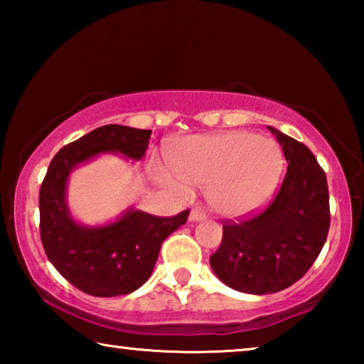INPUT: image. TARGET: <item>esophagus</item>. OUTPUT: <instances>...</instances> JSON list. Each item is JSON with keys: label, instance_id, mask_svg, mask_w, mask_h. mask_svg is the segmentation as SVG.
Listing matches in <instances>:
<instances>
[{"label": "esophagus", "instance_id": "34e87169", "mask_svg": "<svg viewBox=\"0 0 364 364\" xmlns=\"http://www.w3.org/2000/svg\"><path fill=\"white\" fill-rule=\"evenodd\" d=\"M205 218V213L200 210V208H193V210H191V213H189V220L191 221H200V220H204Z\"/></svg>", "mask_w": 364, "mask_h": 364}]
</instances>
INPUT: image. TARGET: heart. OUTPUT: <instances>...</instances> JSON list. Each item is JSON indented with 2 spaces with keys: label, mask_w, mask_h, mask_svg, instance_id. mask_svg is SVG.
<instances>
[{
  "label": "heart",
  "mask_w": 364,
  "mask_h": 364,
  "mask_svg": "<svg viewBox=\"0 0 364 364\" xmlns=\"http://www.w3.org/2000/svg\"><path fill=\"white\" fill-rule=\"evenodd\" d=\"M171 170L159 171L160 181L176 193L186 186L207 188V200L223 217H245L273 196L282 173L278 143L249 132L193 136L170 157Z\"/></svg>",
  "instance_id": "b5f03b06"
}]
</instances>
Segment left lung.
Wrapping results in <instances>:
<instances>
[{
    "mask_svg": "<svg viewBox=\"0 0 364 364\" xmlns=\"http://www.w3.org/2000/svg\"><path fill=\"white\" fill-rule=\"evenodd\" d=\"M287 171L263 210L223 221V239L210 257L213 273L245 294H273L292 286L321 252L331 225L326 173L308 147L276 128Z\"/></svg>",
    "mask_w": 364,
    "mask_h": 364,
    "instance_id": "8db88e82",
    "label": "left lung"
}]
</instances>
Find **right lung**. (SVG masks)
Here are the masks:
<instances>
[{
	"label": "right lung",
	"instance_id": "obj_1",
	"mask_svg": "<svg viewBox=\"0 0 364 364\" xmlns=\"http://www.w3.org/2000/svg\"><path fill=\"white\" fill-rule=\"evenodd\" d=\"M151 130L123 125L96 128L64 146L49 164L40 188V237L49 262L80 291L115 297L136 291L149 279L162 242L186 223L189 210L175 217L127 212L115 223L85 228L65 205V184L72 168L101 152H120L139 160Z\"/></svg>",
	"mask_w": 364,
	"mask_h": 364
}]
</instances>
